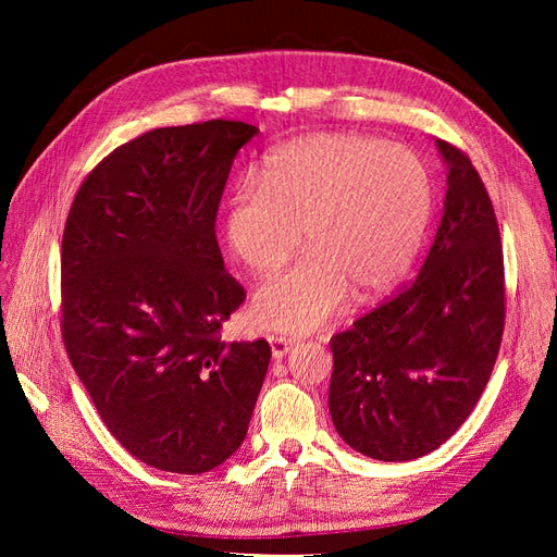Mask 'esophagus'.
Returning a JSON list of instances; mask_svg holds the SVG:
<instances>
[{"label": "esophagus", "instance_id": "esophagus-1", "mask_svg": "<svg viewBox=\"0 0 557 557\" xmlns=\"http://www.w3.org/2000/svg\"><path fill=\"white\" fill-rule=\"evenodd\" d=\"M269 344H272V356L276 360H281L285 352H288L293 346H295V339L293 336H283V334H272L269 336Z\"/></svg>", "mask_w": 557, "mask_h": 557}]
</instances>
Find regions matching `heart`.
<instances>
[{
	"instance_id": "heart-1",
	"label": "heart",
	"mask_w": 557,
	"mask_h": 557,
	"mask_svg": "<svg viewBox=\"0 0 557 557\" xmlns=\"http://www.w3.org/2000/svg\"><path fill=\"white\" fill-rule=\"evenodd\" d=\"M432 178L416 150L362 134L320 132L274 148L258 183L227 197L225 244L246 269L274 274L305 230L309 256L252 297L262 330L309 332L409 272L432 218Z\"/></svg>"
}]
</instances>
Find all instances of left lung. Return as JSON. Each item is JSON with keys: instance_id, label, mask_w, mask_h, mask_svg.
<instances>
[{"instance_id": "left-lung-1", "label": "left lung", "mask_w": 557, "mask_h": 557, "mask_svg": "<svg viewBox=\"0 0 557 557\" xmlns=\"http://www.w3.org/2000/svg\"><path fill=\"white\" fill-rule=\"evenodd\" d=\"M448 164L442 225L399 295L334 334L330 413L367 458L416 460L455 434L493 374L504 334V252L491 195L467 153Z\"/></svg>"}]
</instances>
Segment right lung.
<instances>
[{"label": "right lung", "mask_w": 557, "mask_h": 557, "mask_svg": "<svg viewBox=\"0 0 557 557\" xmlns=\"http://www.w3.org/2000/svg\"><path fill=\"white\" fill-rule=\"evenodd\" d=\"M239 121L160 127L81 183L62 234L60 330L99 418L134 458L174 474L244 442L272 348L221 342L246 299L215 239Z\"/></svg>", "instance_id": "add662e5"}]
</instances>
